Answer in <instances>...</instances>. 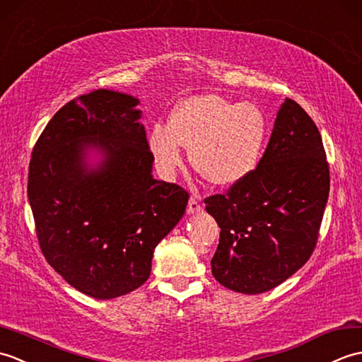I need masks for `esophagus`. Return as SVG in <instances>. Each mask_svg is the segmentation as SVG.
Returning <instances> with one entry per match:
<instances>
[{
  "label": "esophagus",
  "mask_w": 362,
  "mask_h": 362,
  "mask_svg": "<svg viewBox=\"0 0 362 362\" xmlns=\"http://www.w3.org/2000/svg\"><path fill=\"white\" fill-rule=\"evenodd\" d=\"M202 211H203L202 204H199L195 198H190L189 199V204H187V214L192 215V214H198V212H202Z\"/></svg>",
  "instance_id": "obj_1"
}]
</instances>
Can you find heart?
Instances as JSON below:
<instances>
[{
	"label": "heart",
	"instance_id": "heart-1",
	"mask_svg": "<svg viewBox=\"0 0 362 362\" xmlns=\"http://www.w3.org/2000/svg\"><path fill=\"white\" fill-rule=\"evenodd\" d=\"M267 134V117L255 103L199 94L175 108L170 124L151 128L148 144L164 176L182 164V147H187L192 164L206 181L230 187L259 167Z\"/></svg>",
	"mask_w": 362,
	"mask_h": 362
}]
</instances>
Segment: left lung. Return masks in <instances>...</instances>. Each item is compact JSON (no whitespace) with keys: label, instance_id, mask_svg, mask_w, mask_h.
I'll return each mask as SVG.
<instances>
[{"label":"left lung","instance_id":"8db88e82","mask_svg":"<svg viewBox=\"0 0 362 362\" xmlns=\"http://www.w3.org/2000/svg\"><path fill=\"white\" fill-rule=\"evenodd\" d=\"M330 190L322 138L291 99L280 107L259 167L206 199L221 228L212 274L232 291H269L300 269L317 242Z\"/></svg>","mask_w":362,"mask_h":362}]
</instances>
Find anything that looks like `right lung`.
<instances>
[{
	"label": "right lung",
	"mask_w": 362,
	"mask_h": 362,
	"mask_svg": "<svg viewBox=\"0 0 362 362\" xmlns=\"http://www.w3.org/2000/svg\"><path fill=\"white\" fill-rule=\"evenodd\" d=\"M139 99L95 90L47 122L29 164L28 197L47 263L76 288L108 300L148 279L158 243L189 194L151 175Z\"/></svg>",
	"instance_id": "right-lung-1"
}]
</instances>
